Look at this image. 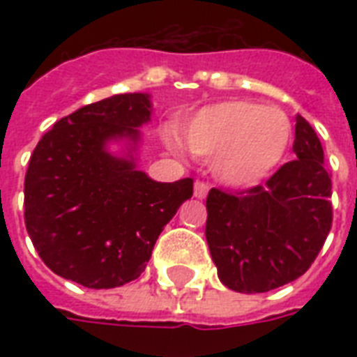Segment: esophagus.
Returning <instances> with one entry per match:
<instances>
[{"label":"esophagus","instance_id":"obj_1","mask_svg":"<svg viewBox=\"0 0 357 357\" xmlns=\"http://www.w3.org/2000/svg\"><path fill=\"white\" fill-rule=\"evenodd\" d=\"M207 192H209V185L206 183V181H196L195 183V196L198 198V200H204L207 196Z\"/></svg>","mask_w":357,"mask_h":357}]
</instances>
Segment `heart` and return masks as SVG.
<instances>
[{
  "label": "heart",
  "mask_w": 357,
  "mask_h": 357,
  "mask_svg": "<svg viewBox=\"0 0 357 357\" xmlns=\"http://www.w3.org/2000/svg\"><path fill=\"white\" fill-rule=\"evenodd\" d=\"M293 137L287 114L250 100L200 109L183 126L190 153L211 159L213 176L229 187H252L283 161Z\"/></svg>",
  "instance_id": "1"
}]
</instances>
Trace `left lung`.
Listing matches in <instances>:
<instances>
[{
  "mask_svg": "<svg viewBox=\"0 0 357 357\" xmlns=\"http://www.w3.org/2000/svg\"><path fill=\"white\" fill-rule=\"evenodd\" d=\"M294 161L265 185L211 189L206 238L220 282L237 293H266L300 278L332 228V179L315 129L296 114Z\"/></svg>",
  "mask_w": 357,
  "mask_h": 357,
  "instance_id": "obj_1",
  "label": "left lung"
}]
</instances>
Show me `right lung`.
Returning a JSON list of instances; mask_svg holds the SVG:
<instances>
[{"label":"right lung","mask_w":357,"mask_h":357,"mask_svg":"<svg viewBox=\"0 0 357 357\" xmlns=\"http://www.w3.org/2000/svg\"><path fill=\"white\" fill-rule=\"evenodd\" d=\"M148 94H116L55 122L29 159L24 218L33 246L57 276L89 289L137 280L157 237L192 196V179L159 183L137 170L139 128L150 122ZM128 138V155L109 154Z\"/></svg>","instance_id":"add662e5"}]
</instances>
